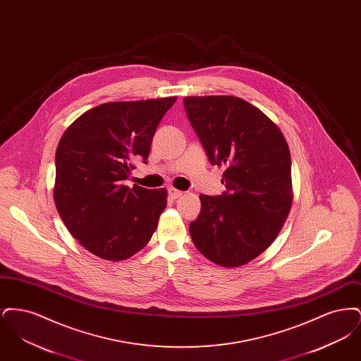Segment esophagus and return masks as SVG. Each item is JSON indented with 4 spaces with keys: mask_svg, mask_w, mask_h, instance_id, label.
<instances>
[{
    "mask_svg": "<svg viewBox=\"0 0 361 361\" xmlns=\"http://www.w3.org/2000/svg\"><path fill=\"white\" fill-rule=\"evenodd\" d=\"M183 193H184V192H181V190H178V189H169V196L172 197L173 200H176V199L181 197V196H183Z\"/></svg>",
    "mask_w": 361,
    "mask_h": 361,
    "instance_id": "esophagus-1",
    "label": "esophagus"
}]
</instances>
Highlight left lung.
<instances>
[{
    "label": "left lung",
    "mask_w": 361,
    "mask_h": 361,
    "mask_svg": "<svg viewBox=\"0 0 361 361\" xmlns=\"http://www.w3.org/2000/svg\"><path fill=\"white\" fill-rule=\"evenodd\" d=\"M189 121L212 165L224 166L226 192L200 195L189 233L197 250L224 268L265 252L292 206L291 154L280 128L235 96L184 97Z\"/></svg>",
    "instance_id": "1"
}]
</instances>
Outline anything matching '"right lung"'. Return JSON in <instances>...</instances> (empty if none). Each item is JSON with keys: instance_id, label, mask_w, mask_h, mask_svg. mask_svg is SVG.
Returning <instances> with one entry per match:
<instances>
[{"instance_id": "obj_1", "label": "right lung", "mask_w": 361, "mask_h": 361, "mask_svg": "<svg viewBox=\"0 0 361 361\" xmlns=\"http://www.w3.org/2000/svg\"><path fill=\"white\" fill-rule=\"evenodd\" d=\"M177 97L97 105L73 121L55 153L54 200L70 234L97 257L121 261L152 240L168 190L123 184L150 154Z\"/></svg>"}]
</instances>
